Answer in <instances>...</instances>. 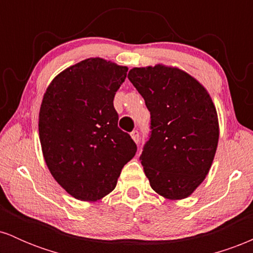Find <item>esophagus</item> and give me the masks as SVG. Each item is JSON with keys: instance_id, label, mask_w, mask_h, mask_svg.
Instances as JSON below:
<instances>
[{"instance_id": "1", "label": "esophagus", "mask_w": 253, "mask_h": 253, "mask_svg": "<svg viewBox=\"0 0 253 253\" xmlns=\"http://www.w3.org/2000/svg\"><path fill=\"white\" fill-rule=\"evenodd\" d=\"M130 136H132V139L135 141L136 144L139 143V132H138V130H136V129L132 130V132H130Z\"/></svg>"}]
</instances>
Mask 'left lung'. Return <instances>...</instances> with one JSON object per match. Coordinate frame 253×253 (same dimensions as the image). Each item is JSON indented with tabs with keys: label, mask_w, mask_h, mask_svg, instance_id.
Returning a JSON list of instances; mask_svg holds the SVG:
<instances>
[{
	"label": "left lung",
	"mask_w": 253,
	"mask_h": 253,
	"mask_svg": "<svg viewBox=\"0 0 253 253\" xmlns=\"http://www.w3.org/2000/svg\"><path fill=\"white\" fill-rule=\"evenodd\" d=\"M128 80L151 114L140 161L150 185L169 200L190 196L210 172L219 141L215 106L205 86L178 68H133Z\"/></svg>",
	"instance_id": "obj_1"
}]
</instances>
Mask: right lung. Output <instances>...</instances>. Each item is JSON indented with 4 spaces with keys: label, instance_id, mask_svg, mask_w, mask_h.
I'll return each mask as SVG.
<instances>
[{
    "label": "right lung",
    "instance_id": "right-lung-1",
    "mask_svg": "<svg viewBox=\"0 0 253 253\" xmlns=\"http://www.w3.org/2000/svg\"><path fill=\"white\" fill-rule=\"evenodd\" d=\"M127 66L88 58L53 78L39 112L43 159L58 184L75 199L97 201L117 187L136 145L118 127L115 92Z\"/></svg>",
    "mask_w": 253,
    "mask_h": 253
}]
</instances>
